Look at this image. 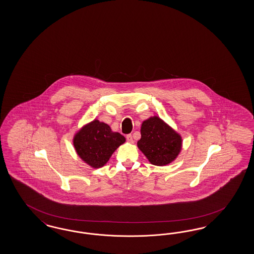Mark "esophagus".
Returning <instances> with one entry per match:
<instances>
[{
	"label": "esophagus",
	"mask_w": 254,
	"mask_h": 254,
	"mask_svg": "<svg viewBox=\"0 0 254 254\" xmlns=\"http://www.w3.org/2000/svg\"><path fill=\"white\" fill-rule=\"evenodd\" d=\"M127 140L128 142H130V143H133V142H134V140H133V137H132V135H130V134H129V135H127Z\"/></svg>",
	"instance_id": "34e87169"
}]
</instances>
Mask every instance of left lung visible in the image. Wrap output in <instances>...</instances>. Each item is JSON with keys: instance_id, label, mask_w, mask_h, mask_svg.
Instances as JSON below:
<instances>
[{"instance_id": "1", "label": "left lung", "mask_w": 254, "mask_h": 254, "mask_svg": "<svg viewBox=\"0 0 254 254\" xmlns=\"http://www.w3.org/2000/svg\"><path fill=\"white\" fill-rule=\"evenodd\" d=\"M138 148L154 166L169 165L182 151L181 134L157 116H151L142 122Z\"/></svg>"}]
</instances>
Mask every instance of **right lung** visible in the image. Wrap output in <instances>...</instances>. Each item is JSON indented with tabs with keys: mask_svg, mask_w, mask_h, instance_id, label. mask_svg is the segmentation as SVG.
<instances>
[{
	"mask_svg": "<svg viewBox=\"0 0 254 254\" xmlns=\"http://www.w3.org/2000/svg\"><path fill=\"white\" fill-rule=\"evenodd\" d=\"M125 142L124 136L98 119L84 125L72 138L77 155L92 169L103 167L116 149Z\"/></svg>",
	"mask_w": 254,
	"mask_h": 254,
	"instance_id": "1",
	"label": "right lung"
}]
</instances>
